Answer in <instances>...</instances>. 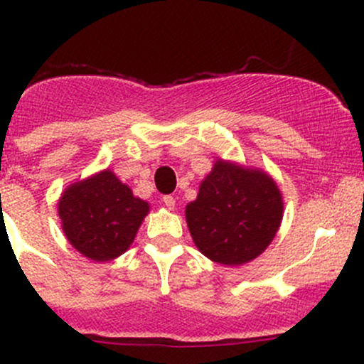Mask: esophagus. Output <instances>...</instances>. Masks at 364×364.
Wrapping results in <instances>:
<instances>
[{
    "instance_id": "esophagus-1",
    "label": "esophagus",
    "mask_w": 364,
    "mask_h": 364,
    "mask_svg": "<svg viewBox=\"0 0 364 364\" xmlns=\"http://www.w3.org/2000/svg\"><path fill=\"white\" fill-rule=\"evenodd\" d=\"M162 202H164V205L168 207L169 210H174V207H176V200H174V196H171V195L162 196Z\"/></svg>"
}]
</instances>
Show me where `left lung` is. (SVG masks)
Returning a JSON list of instances; mask_svg holds the SVG:
<instances>
[{
    "label": "left lung",
    "mask_w": 364,
    "mask_h": 364,
    "mask_svg": "<svg viewBox=\"0 0 364 364\" xmlns=\"http://www.w3.org/2000/svg\"><path fill=\"white\" fill-rule=\"evenodd\" d=\"M200 253L225 267L255 260L281 228L284 200L267 171L215 159L198 195L185 208Z\"/></svg>",
    "instance_id": "obj_1"
}]
</instances>
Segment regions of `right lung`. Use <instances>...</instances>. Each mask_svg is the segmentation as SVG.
Returning a JSON list of instances; mask_svg holds the SVG:
<instances>
[{
    "mask_svg": "<svg viewBox=\"0 0 364 364\" xmlns=\"http://www.w3.org/2000/svg\"><path fill=\"white\" fill-rule=\"evenodd\" d=\"M150 210L111 169L68 185L58 200L61 229L70 245L94 262H109L132 246Z\"/></svg>",
    "mask_w": 364,
    "mask_h": 364,
    "instance_id": "1",
    "label": "right lung"
}]
</instances>
